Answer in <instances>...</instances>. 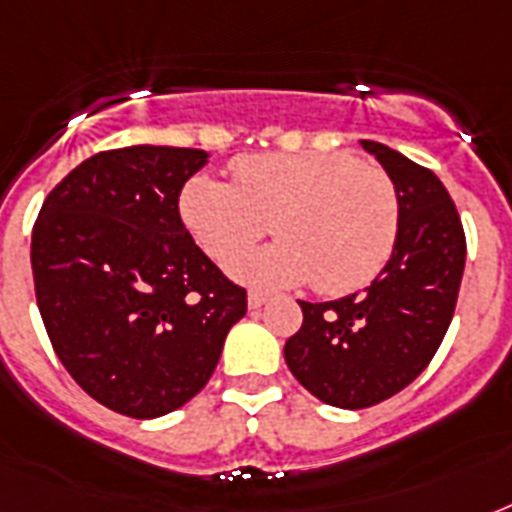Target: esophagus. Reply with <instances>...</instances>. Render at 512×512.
Listing matches in <instances>:
<instances>
[{"label": "esophagus", "mask_w": 512, "mask_h": 512, "mask_svg": "<svg viewBox=\"0 0 512 512\" xmlns=\"http://www.w3.org/2000/svg\"><path fill=\"white\" fill-rule=\"evenodd\" d=\"M247 303H249V308H252V311H257L260 305L268 303V295H265V292H257V289H252V292L247 295Z\"/></svg>", "instance_id": "1"}]
</instances>
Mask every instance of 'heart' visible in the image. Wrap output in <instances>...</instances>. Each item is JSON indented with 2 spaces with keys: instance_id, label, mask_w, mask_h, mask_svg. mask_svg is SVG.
<instances>
[{
  "instance_id": "1",
  "label": "heart",
  "mask_w": 512,
  "mask_h": 512,
  "mask_svg": "<svg viewBox=\"0 0 512 512\" xmlns=\"http://www.w3.org/2000/svg\"><path fill=\"white\" fill-rule=\"evenodd\" d=\"M180 217L199 247L228 263L268 228L273 247L239 257L233 273L284 287L311 279L321 295H348L393 255L401 223L396 185L350 154H260L233 162V183L196 175L183 185Z\"/></svg>"
}]
</instances>
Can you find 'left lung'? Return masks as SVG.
Segmentation results:
<instances>
[{
  "instance_id": "left-lung-1",
  "label": "left lung",
  "mask_w": 512,
  "mask_h": 512,
  "mask_svg": "<svg viewBox=\"0 0 512 512\" xmlns=\"http://www.w3.org/2000/svg\"><path fill=\"white\" fill-rule=\"evenodd\" d=\"M361 146L396 185V249L364 292L332 303L297 300L303 327L284 345L297 382L340 409L380 404L420 377L452 324L465 271V231L444 183L382 143Z\"/></svg>"
}]
</instances>
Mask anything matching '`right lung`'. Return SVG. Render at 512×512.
<instances>
[{"mask_svg":"<svg viewBox=\"0 0 512 512\" xmlns=\"http://www.w3.org/2000/svg\"><path fill=\"white\" fill-rule=\"evenodd\" d=\"M207 151H100L44 199L31 233L36 305L60 364L98 404L151 420L215 372L247 289L180 220L185 180Z\"/></svg>","mask_w":512,"mask_h":512,"instance_id":"obj_1","label":"right lung"}]
</instances>
